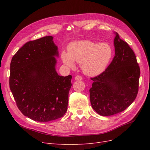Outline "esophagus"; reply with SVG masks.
<instances>
[{
  "mask_svg": "<svg viewBox=\"0 0 150 150\" xmlns=\"http://www.w3.org/2000/svg\"><path fill=\"white\" fill-rule=\"evenodd\" d=\"M82 79L83 78H82L81 76H80V75H76L75 77V80H77V81H81V80H82Z\"/></svg>",
  "mask_w": 150,
  "mask_h": 150,
  "instance_id": "obj_1",
  "label": "esophagus"
}]
</instances>
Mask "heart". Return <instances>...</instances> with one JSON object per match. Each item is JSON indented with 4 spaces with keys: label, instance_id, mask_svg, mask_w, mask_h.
I'll return each instance as SVG.
<instances>
[{
    "label": "heart",
    "instance_id": "1",
    "mask_svg": "<svg viewBox=\"0 0 150 150\" xmlns=\"http://www.w3.org/2000/svg\"><path fill=\"white\" fill-rule=\"evenodd\" d=\"M111 46L106 42L96 43L89 40L76 41L68 47V52L61 53L64 64L74 67L75 62L81 64L83 72L89 76L103 72L112 56Z\"/></svg>",
    "mask_w": 150,
    "mask_h": 150
}]
</instances>
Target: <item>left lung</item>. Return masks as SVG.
Segmentation results:
<instances>
[{"mask_svg":"<svg viewBox=\"0 0 150 150\" xmlns=\"http://www.w3.org/2000/svg\"><path fill=\"white\" fill-rule=\"evenodd\" d=\"M115 56L106 69L93 81L89 90L92 108L102 116L123 111L136 99L140 74L136 57L129 45L115 33Z\"/></svg>","mask_w":150,"mask_h":150,"instance_id":"left-lung-1","label":"left lung"}]
</instances>
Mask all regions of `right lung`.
Here are the masks:
<instances>
[{"mask_svg": "<svg viewBox=\"0 0 150 150\" xmlns=\"http://www.w3.org/2000/svg\"><path fill=\"white\" fill-rule=\"evenodd\" d=\"M51 36L26 42L12 58L9 84L20 111L29 119L47 122L67 110L72 76L55 69L58 47Z\"/></svg>", "mask_w": 150, "mask_h": 150, "instance_id": "obj_1", "label": "right lung"}]
</instances>
